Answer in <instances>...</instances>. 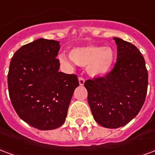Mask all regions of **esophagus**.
<instances>
[{"mask_svg":"<svg viewBox=\"0 0 155 155\" xmlns=\"http://www.w3.org/2000/svg\"><path fill=\"white\" fill-rule=\"evenodd\" d=\"M84 81H85V80H84L83 77H81V76L79 77V83H80V85H84Z\"/></svg>","mask_w":155,"mask_h":155,"instance_id":"1","label":"esophagus"}]
</instances>
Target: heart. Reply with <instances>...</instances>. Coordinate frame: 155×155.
Masks as SVG:
<instances>
[{"instance_id":"obj_1","label":"heart","mask_w":155,"mask_h":155,"mask_svg":"<svg viewBox=\"0 0 155 155\" xmlns=\"http://www.w3.org/2000/svg\"><path fill=\"white\" fill-rule=\"evenodd\" d=\"M70 58L80 66H86L90 75H104L112 69L115 53L110 47L89 45L74 48L70 51ZM61 61H66V58L61 57Z\"/></svg>"}]
</instances>
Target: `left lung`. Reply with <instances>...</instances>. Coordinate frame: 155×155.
Masks as SVG:
<instances>
[{
    "label": "left lung",
    "instance_id": "1",
    "mask_svg": "<svg viewBox=\"0 0 155 155\" xmlns=\"http://www.w3.org/2000/svg\"><path fill=\"white\" fill-rule=\"evenodd\" d=\"M117 56L104 77L84 82L94 118L107 128L130 122L141 109L148 88V71L141 52L132 43L114 38Z\"/></svg>",
    "mask_w": 155,
    "mask_h": 155
}]
</instances>
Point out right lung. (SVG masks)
<instances>
[{"mask_svg": "<svg viewBox=\"0 0 155 155\" xmlns=\"http://www.w3.org/2000/svg\"><path fill=\"white\" fill-rule=\"evenodd\" d=\"M59 50V42L39 38L17 50L10 63L11 104L23 121L41 130H53L65 122L79 86L76 74L58 71Z\"/></svg>", "mask_w": 155, "mask_h": 155, "instance_id": "right-lung-1", "label": "right lung"}]
</instances>
